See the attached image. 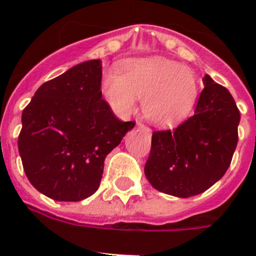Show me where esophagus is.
<instances>
[{
  "label": "esophagus",
  "instance_id": "34e87169",
  "mask_svg": "<svg viewBox=\"0 0 256 256\" xmlns=\"http://www.w3.org/2000/svg\"><path fill=\"white\" fill-rule=\"evenodd\" d=\"M137 126H138L140 128H142V130H146V132H148V134H151V130H150V126H144V124L142 123V122H138V123H137Z\"/></svg>",
  "mask_w": 256,
  "mask_h": 256
}]
</instances>
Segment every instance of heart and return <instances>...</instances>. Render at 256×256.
<instances>
[{
	"mask_svg": "<svg viewBox=\"0 0 256 256\" xmlns=\"http://www.w3.org/2000/svg\"><path fill=\"white\" fill-rule=\"evenodd\" d=\"M104 94L115 112L130 114L142 101L148 120L172 126L187 116L198 94V83L190 68L162 58H148L126 65L123 74L110 73Z\"/></svg>",
	"mask_w": 256,
	"mask_h": 256,
	"instance_id": "b5f03b06",
	"label": "heart"
}]
</instances>
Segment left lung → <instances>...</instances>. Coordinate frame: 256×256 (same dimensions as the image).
Instances as JSON below:
<instances>
[{
	"label": "left lung",
	"mask_w": 256,
	"mask_h": 256,
	"mask_svg": "<svg viewBox=\"0 0 256 256\" xmlns=\"http://www.w3.org/2000/svg\"><path fill=\"white\" fill-rule=\"evenodd\" d=\"M195 114L174 130H155L144 174L158 191L190 198L227 172L238 141L240 110L227 88L205 76Z\"/></svg>",
	"instance_id": "left-lung-1"
}]
</instances>
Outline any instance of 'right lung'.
Listing matches in <instances>:
<instances>
[{
  "label": "right lung",
  "mask_w": 256,
  "mask_h": 256,
  "mask_svg": "<svg viewBox=\"0 0 256 256\" xmlns=\"http://www.w3.org/2000/svg\"><path fill=\"white\" fill-rule=\"evenodd\" d=\"M100 60L47 80L22 114L18 138L29 182L47 198L80 201L98 190L108 154L134 122L119 120L101 94Z\"/></svg>",
  "instance_id": "1"
}]
</instances>
